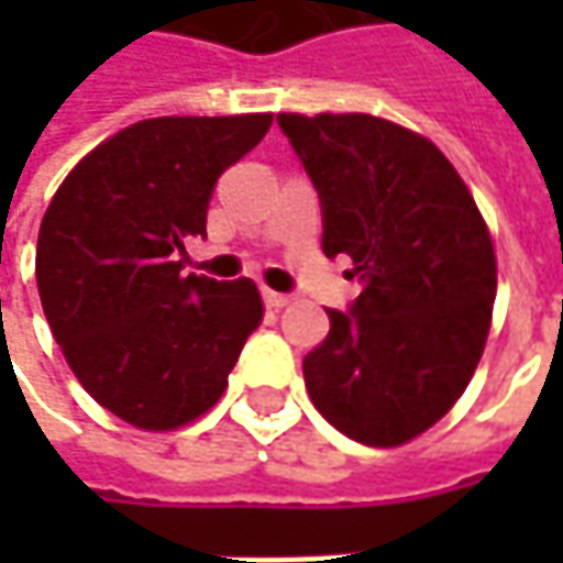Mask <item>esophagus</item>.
<instances>
[{"mask_svg": "<svg viewBox=\"0 0 563 563\" xmlns=\"http://www.w3.org/2000/svg\"><path fill=\"white\" fill-rule=\"evenodd\" d=\"M263 300H266V307H272V310H282V307L291 303V294H278L269 291V288H263Z\"/></svg>", "mask_w": 563, "mask_h": 563, "instance_id": "esophagus-1", "label": "esophagus"}]
</instances>
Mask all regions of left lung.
<instances>
[{
	"label": "left lung",
	"instance_id": "1",
	"mask_svg": "<svg viewBox=\"0 0 563 563\" xmlns=\"http://www.w3.org/2000/svg\"><path fill=\"white\" fill-rule=\"evenodd\" d=\"M357 300L303 357L316 410L373 448L410 442L464 395L495 303V250L435 143L373 115H278Z\"/></svg>",
	"mask_w": 563,
	"mask_h": 563
}]
</instances>
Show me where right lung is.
Masks as SVG:
<instances>
[{
    "label": "right lung",
    "instance_id": "right-lung-1",
    "mask_svg": "<svg viewBox=\"0 0 563 563\" xmlns=\"http://www.w3.org/2000/svg\"><path fill=\"white\" fill-rule=\"evenodd\" d=\"M272 115L146 119L55 190L36 241L43 313L90 398L137 429H178L222 398L263 319L250 278L181 275L228 165Z\"/></svg>",
    "mask_w": 563,
    "mask_h": 563
}]
</instances>
